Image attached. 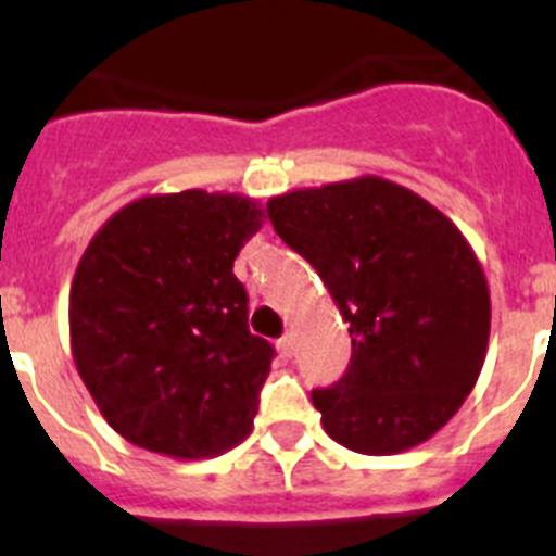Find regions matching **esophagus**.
I'll return each mask as SVG.
<instances>
[{
  "label": "esophagus",
  "mask_w": 556,
  "mask_h": 556,
  "mask_svg": "<svg viewBox=\"0 0 556 556\" xmlns=\"http://www.w3.org/2000/svg\"><path fill=\"white\" fill-rule=\"evenodd\" d=\"M292 343H295V337L292 334H283L281 340H278V345L283 349V354H292Z\"/></svg>",
  "instance_id": "obj_1"
}]
</instances>
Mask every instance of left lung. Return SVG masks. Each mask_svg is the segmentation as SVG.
I'll list each match as a JSON object with an SVG mask.
<instances>
[{
    "label": "left lung",
    "mask_w": 556,
    "mask_h": 556,
    "mask_svg": "<svg viewBox=\"0 0 556 556\" xmlns=\"http://www.w3.org/2000/svg\"><path fill=\"white\" fill-rule=\"evenodd\" d=\"M267 216L349 324V371L312 391L324 430L363 455L419 447L458 414L486 357L476 250L439 207L371 174L273 197Z\"/></svg>",
    "instance_id": "left-lung-1"
}]
</instances>
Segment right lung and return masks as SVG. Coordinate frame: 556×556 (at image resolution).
I'll use <instances>...</instances> for the list:
<instances>
[{"mask_svg": "<svg viewBox=\"0 0 556 556\" xmlns=\"http://www.w3.org/2000/svg\"><path fill=\"white\" fill-rule=\"evenodd\" d=\"M264 225L241 193H149L94 232L70 289V349L123 439L177 462L244 441L273 345L247 329L232 261Z\"/></svg>", "mask_w": 556, "mask_h": 556, "instance_id": "1", "label": "right lung"}]
</instances>
